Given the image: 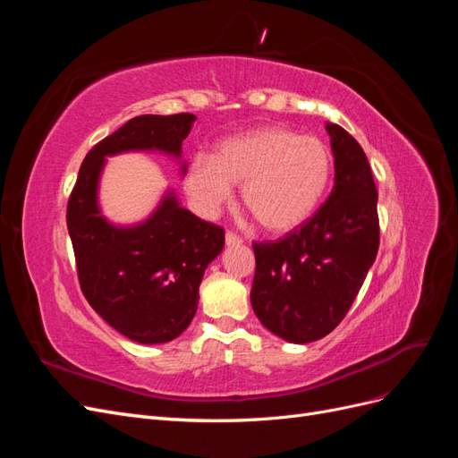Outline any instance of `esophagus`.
<instances>
[{"instance_id":"obj_1","label":"esophagus","mask_w":458,"mask_h":458,"mask_svg":"<svg viewBox=\"0 0 458 458\" xmlns=\"http://www.w3.org/2000/svg\"><path fill=\"white\" fill-rule=\"evenodd\" d=\"M225 242H227V246H239V244H242V239L239 237L237 233L227 231L225 233Z\"/></svg>"}]
</instances>
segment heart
Here are the masks:
<instances>
[{"label":"heart","instance_id":"obj_1","mask_svg":"<svg viewBox=\"0 0 458 458\" xmlns=\"http://www.w3.org/2000/svg\"><path fill=\"white\" fill-rule=\"evenodd\" d=\"M335 175V157L317 137L283 126H263L227 137L212 158L191 160L185 189L197 210L214 217L242 185L241 200L258 224L275 234L290 233L313 217Z\"/></svg>","mask_w":458,"mask_h":458}]
</instances>
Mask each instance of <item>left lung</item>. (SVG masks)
I'll return each instance as SVG.
<instances>
[{"instance_id":"1","label":"left lung","mask_w":458,"mask_h":458,"mask_svg":"<svg viewBox=\"0 0 458 458\" xmlns=\"http://www.w3.org/2000/svg\"><path fill=\"white\" fill-rule=\"evenodd\" d=\"M327 131L336 172L328 199L283 239L252 242L254 313L294 344L315 342L340 325L380 244L378 191L365 150L338 123H327Z\"/></svg>"}]
</instances>
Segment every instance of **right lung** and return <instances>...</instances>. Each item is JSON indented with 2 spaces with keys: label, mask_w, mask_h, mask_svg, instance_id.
<instances>
[{
  "label": "right lung",
  "mask_w": 458,
  "mask_h": 458,
  "mask_svg": "<svg viewBox=\"0 0 458 458\" xmlns=\"http://www.w3.org/2000/svg\"><path fill=\"white\" fill-rule=\"evenodd\" d=\"M195 114H145L97 143L80 165L66 204L80 288L105 321L140 344L177 338L197 313L204 269L225 244V231L165 197L137 227H114L97 208L105 157L123 150L182 155Z\"/></svg>",
  "instance_id": "right-lung-1"
}]
</instances>
